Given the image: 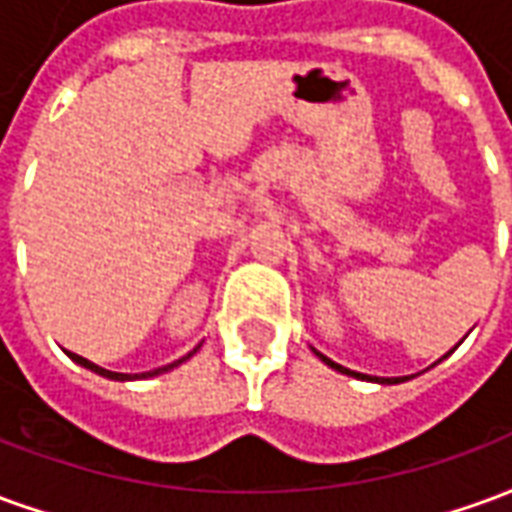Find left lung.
I'll return each instance as SVG.
<instances>
[{"label": "left lung", "mask_w": 512, "mask_h": 512, "mask_svg": "<svg viewBox=\"0 0 512 512\" xmlns=\"http://www.w3.org/2000/svg\"><path fill=\"white\" fill-rule=\"evenodd\" d=\"M315 356H318V359H323V362L332 367V370H337V373H343V376L367 378V381H376V384H400V381H408V376H403V378H378V376H365V373H354V370H348V367L332 362V359H329V356H323L321 351H315Z\"/></svg>", "instance_id": "1"}]
</instances>
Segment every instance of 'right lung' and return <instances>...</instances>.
I'll list each match as a JSON object with an SVG mask.
<instances>
[{
  "label": "right lung",
  "instance_id": "add662e5",
  "mask_svg": "<svg viewBox=\"0 0 512 512\" xmlns=\"http://www.w3.org/2000/svg\"><path fill=\"white\" fill-rule=\"evenodd\" d=\"M194 354H197V348H194V351H191V354H186V356H183V359H178V362H172V365L156 367V370H150V373H139V376H128V373H112V370H104V367H98V365H95V362H90V359H84V356H79V354H71V351H68V356H71V359H73V362H76V365L87 367V370H93V373H98V376H104V378H112V381H134V378H150V376H161V373H167V370H172V367L183 365V362H186V359H189V356H194Z\"/></svg>",
  "mask_w": 512,
  "mask_h": 512
}]
</instances>
